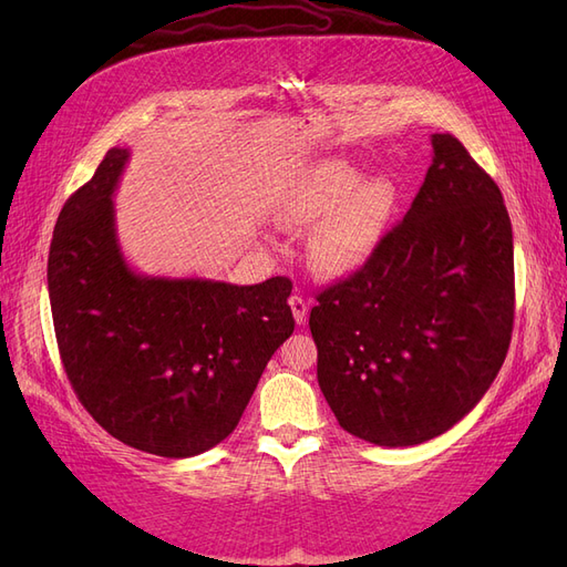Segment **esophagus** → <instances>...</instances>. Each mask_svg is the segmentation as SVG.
<instances>
[{"mask_svg": "<svg viewBox=\"0 0 567 567\" xmlns=\"http://www.w3.org/2000/svg\"><path fill=\"white\" fill-rule=\"evenodd\" d=\"M290 310H293V317H296L298 323H305L307 321V310H310V302L305 300V296L293 293V296H290Z\"/></svg>", "mask_w": 567, "mask_h": 567, "instance_id": "esophagus-1", "label": "esophagus"}]
</instances>
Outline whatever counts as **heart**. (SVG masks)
Wrapping results in <instances>:
<instances>
[{
	"label": "heart",
	"mask_w": 567,
	"mask_h": 567,
	"mask_svg": "<svg viewBox=\"0 0 567 567\" xmlns=\"http://www.w3.org/2000/svg\"><path fill=\"white\" fill-rule=\"evenodd\" d=\"M398 192L390 179H362L342 161L319 163L290 205L296 221L319 219L312 257L319 269L346 274L362 265L392 215Z\"/></svg>",
	"instance_id": "obj_1"
}]
</instances>
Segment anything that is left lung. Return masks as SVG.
Masks as SVG:
<instances>
[{
    "mask_svg": "<svg viewBox=\"0 0 567 567\" xmlns=\"http://www.w3.org/2000/svg\"><path fill=\"white\" fill-rule=\"evenodd\" d=\"M400 225L310 312L317 379L342 431L411 447L483 400L513 331V231L499 186L454 134Z\"/></svg>",
    "mask_w": 567,
    "mask_h": 567,
    "instance_id": "1",
    "label": "left lung"
}]
</instances>
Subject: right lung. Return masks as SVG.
<instances>
[{
  "instance_id": "right-lung-1",
  "label": "right lung",
  "mask_w": 567,
  "mask_h": 567,
  "mask_svg": "<svg viewBox=\"0 0 567 567\" xmlns=\"http://www.w3.org/2000/svg\"><path fill=\"white\" fill-rule=\"evenodd\" d=\"M130 158L111 148L65 200L47 284L59 354L78 400L115 440L167 458L234 433L296 319L293 284L142 277L115 238L113 192Z\"/></svg>"
}]
</instances>
